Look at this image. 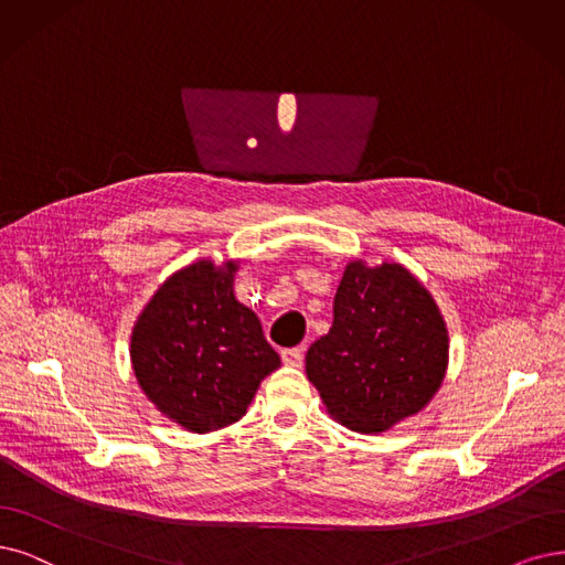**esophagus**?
<instances>
[{"label":"esophagus","mask_w":565,"mask_h":565,"mask_svg":"<svg viewBox=\"0 0 565 565\" xmlns=\"http://www.w3.org/2000/svg\"><path fill=\"white\" fill-rule=\"evenodd\" d=\"M281 361L290 367H300L302 365V349H284L281 351Z\"/></svg>","instance_id":"1"}]
</instances>
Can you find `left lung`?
Returning a JSON list of instances; mask_svg holds the SVG:
<instances>
[{
	"instance_id": "8db88e82",
	"label": "left lung",
	"mask_w": 565,
	"mask_h": 565,
	"mask_svg": "<svg viewBox=\"0 0 565 565\" xmlns=\"http://www.w3.org/2000/svg\"><path fill=\"white\" fill-rule=\"evenodd\" d=\"M307 377L332 419L380 435L440 391L449 332L428 288L401 263L344 267L332 326L309 347Z\"/></svg>"
}]
</instances>
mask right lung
Instances as JSON below:
<instances>
[{"label":"right lung","mask_w":565,"mask_h":565,"mask_svg":"<svg viewBox=\"0 0 565 565\" xmlns=\"http://www.w3.org/2000/svg\"><path fill=\"white\" fill-rule=\"evenodd\" d=\"M237 260H198L167 277L130 335L139 388L191 433L239 422L260 382L281 361L263 326L235 298Z\"/></svg>","instance_id":"1"}]
</instances>
